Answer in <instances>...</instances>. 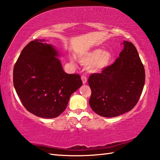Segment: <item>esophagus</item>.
I'll use <instances>...</instances> for the list:
<instances>
[{"label": "esophagus", "instance_id": "esophagus-1", "mask_svg": "<svg viewBox=\"0 0 160 160\" xmlns=\"http://www.w3.org/2000/svg\"><path fill=\"white\" fill-rule=\"evenodd\" d=\"M81 79H82V81H83V84H86L87 83V80H88V78L86 75H84V74H83L82 76H81Z\"/></svg>", "mask_w": 160, "mask_h": 160}]
</instances>
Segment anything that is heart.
<instances>
[{
	"label": "heart",
	"mask_w": 160,
	"mask_h": 160,
	"mask_svg": "<svg viewBox=\"0 0 160 160\" xmlns=\"http://www.w3.org/2000/svg\"><path fill=\"white\" fill-rule=\"evenodd\" d=\"M113 58L112 52L101 49H94L79 57V62L84 66H90L92 72H98L110 64Z\"/></svg>",
	"instance_id": "1"
}]
</instances>
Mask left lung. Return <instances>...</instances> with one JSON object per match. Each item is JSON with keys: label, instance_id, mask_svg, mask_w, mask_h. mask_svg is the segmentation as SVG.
Returning <instances> with one entry per match:
<instances>
[{"label": "left lung", "instance_id": "8db88e82", "mask_svg": "<svg viewBox=\"0 0 160 160\" xmlns=\"http://www.w3.org/2000/svg\"><path fill=\"white\" fill-rule=\"evenodd\" d=\"M123 50L112 65L89 77V103L99 116H118L132 109L142 92L145 71L136 48L124 41Z\"/></svg>", "mask_w": 160, "mask_h": 160}]
</instances>
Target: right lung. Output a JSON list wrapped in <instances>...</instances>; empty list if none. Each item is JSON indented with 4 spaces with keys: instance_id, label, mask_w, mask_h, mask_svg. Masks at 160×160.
<instances>
[{
    "instance_id": "add662e5",
    "label": "right lung",
    "mask_w": 160,
    "mask_h": 160,
    "mask_svg": "<svg viewBox=\"0 0 160 160\" xmlns=\"http://www.w3.org/2000/svg\"><path fill=\"white\" fill-rule=\"evenodd\" d=\"M44 40L31 41L14 65L13 86L23 106L33 114L56 118L66 109L70 97L82 86L79 74H67L58 52Z\"/></svg>"
}]
</instances>
